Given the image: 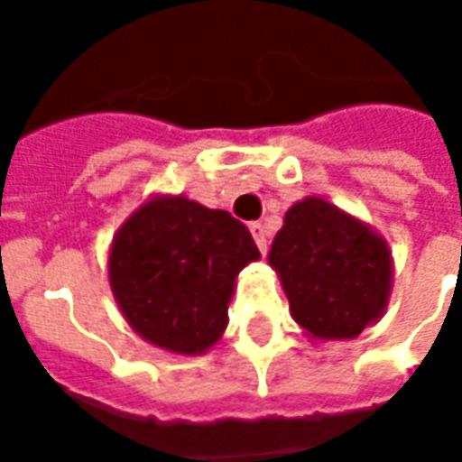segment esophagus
I'll list each match as a JSON object with an SVG mask.
<instances>
[{
  "instance_id": "obj_1",
  "label": "esophagus",
  "mask_w": 462,
  "mask_h": 462,
  "mask_svg": "<svg viewBox=\"0 0 462 462\" xmlns=\"http://www.w3.org/2000/svg\"><path fill=\"white\" fill-rule=\"evenodd\" d=\"M250 232L254 242H257V247H260L262 254H267V230H264V225L262 222H252Z\"/></svg>"
}]
</instances>
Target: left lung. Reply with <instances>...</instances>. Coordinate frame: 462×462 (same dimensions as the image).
Here are the masks:
<instances>
[{
    "label": "left lung",
    "mask_w": 462,
    "mask_h": 462,
    "mask_svg": "<svg viewBox=\"0 0 462 462\" xmlns=\"http://www.w3.org/2000/svg\"><path fill=\"white\" fill-rule=\"evenodd\" d=\"M291 317L317 339H351L383 314L391 290L386 242L337 205H291L272 242Z\"/></svg>",
    "instance_id": "left-lung-1"
}]
</instances>
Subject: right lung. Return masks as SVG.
<instances>
[{"label": "right lung", "instance_id": "right-lung-1", "mask_svg": "<svg viewBox=\"0 0 462 462\" xmlns=\"http://www.w3.org/2000/svg\"><path fill=\"white\" fill-rule=\"evenodd\" d=\"M260 250L230 212L188 198L143 205L116 235L111 290L143 339L178 354H202L227 327L235 277Z\"/></svg>", "mask_w": 462, "mask_h": 462}]
</instances>
